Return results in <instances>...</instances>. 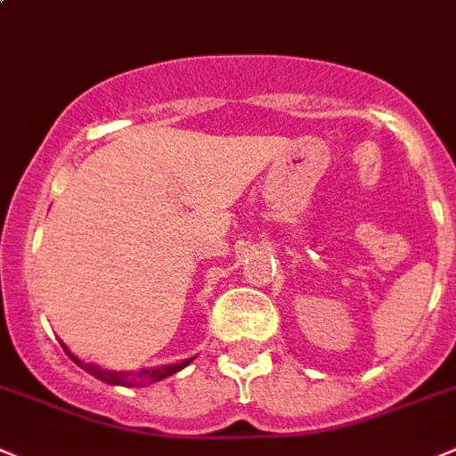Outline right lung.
Listing matches in <instances>:
<instances>
[{"instance_id":"right-lung-1","label":"right lung","mask_w":456,"mask_h":456,"mask_svg":"<svg viewBox=\"0 0 456 456\" xmlns=\"http://www.w3.org/2000/svg\"><path fill=\"white\" fill-rule=\"evenodd\" d=\"M67 351V346H62ZM67 355L74 360L76 364H78L80 369H85L87 373H92L94 378H99V380L108 382V385H123V387H146V385H152V382H159L164 380V378L173 376V373L182 371V369L186 367L189 362H193V357H189V360H182V362L177 364H166V367H155V369H143V371H105V369L96 367V364H89V362H80L78 357L71 355L69 351H67Z\"/></svg>"}]
</instances>
